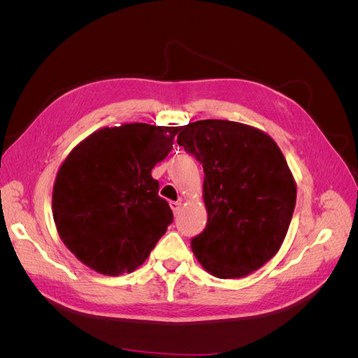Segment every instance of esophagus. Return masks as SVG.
<instances>
[{"label": "esophagus", "instance_id": "obj_1", "mask_svg": "<svg viewBox=\"0 0 358 358\" xmlns=\"http://www.w3.org/2000/svg\"><path fill=\"white\" fill-rule=\"evenodd\" d=\"M180 206H182L180 201H170V208H171V210H173V213H175V215H179Z\"/></svg>", "mask_w": 358, "mask_h": 358}]
</instances>
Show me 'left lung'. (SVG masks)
<instances>
[{
    "label": "left lung",
    "mask_w": 358,
    "mask_h": 358,
    "mask_svg": "<svg viewBox=\"0 0 358 358\" xmlns=\"http://www.w3.org/2000/svg\"><path fill=\"white\" fill-rule=\"evenodd\" d=\"M178 145L203 164L206 229L191 241L206 272L243 278L282 245L296 180L275 140L241 122L204 119L180 127Z\"/></svg>",
    "instance_id": "8db88e82"
}]
</instances>
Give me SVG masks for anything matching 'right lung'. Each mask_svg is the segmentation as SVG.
Instances as JSON below:
<instances>
[{
	"label": "right lung",
	"instance_id": "1",
	"mask_svg": "<svg viewBox=\"0 0 358 358\" xmlns=\"http://www.w3.org/2000/svg\"><path fill=\"white\" fill-rule=\"evenodd\" d=\"M180 127H104L76 146L53 183L52 213L74 257L101 275L131 273L173 222L150 175Z\"/></svg>",
	"mask_w": 358,
	"mask_h": 358
}]
</instances>
